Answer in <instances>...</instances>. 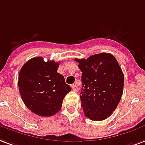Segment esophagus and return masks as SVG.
Returning a JSON list of instances; mask_svg holds the SVG:
<instances>
[{
  "label": "esophagus",
  "instance_id": "obj_1",
  "mask_svg": "<svg viewBox=\"0 0 145 145\" xmlns=\"http://www.w3.org/2000/svg\"><path fill=\"white\" fill-rule=\"evenodd\" d=\"M71 88H72L73 90H74V91H78V90H79V89H78V87H77L76 84L71 85Z\"/></svg>",
  "mask_w": 145,
  "mask_h": 145
}]
</instances>
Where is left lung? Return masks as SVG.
<instances>
[{
    "label": "left lung",
    "mask_w": 145,
    "mask_h": 145,
    "mask_svg": "<svg viewBox=\"0 0 145 145\" xmlns=\"http://www.w3.org/2000/svg\"><path fill=\"white\" fill-rule=\"evenodd\" d=\"M82 71L80 102L85 116L93 121L107 119L122 96L124 74L114 56L99 53L75 59Z\"/></svg>",
    "instance_id": "1"
}]
</instances>
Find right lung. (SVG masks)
Segmentation results:
<instances>
[{
    "instance_id": "1",
    "label": "right lung",
    "mask_w": 145,
    "mask_h": 145,
    "mask_svg": "<svg viewBox=\"0 0 145 145\" xmlns=\"http://www.w3.org/2000/svg\"><path fill=\"white\" fill-rule=\"evenodd\" d=\"M59 63L36 57L25 63L19 74V91L24 104L35 114L52 116L59 111L71 88L57 72Z\"/></svg>"
}]
</instances>
